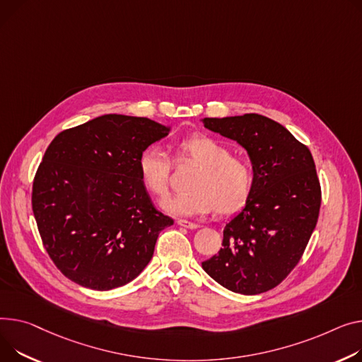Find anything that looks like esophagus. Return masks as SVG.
Instances as JSON below:
<instances>
[{"mask_svg": "<svg viewBox=\"0 0 362 362\" xmlns=\"http://www.w3.org/2000/svg\"><path fill=\"white\" fill-rule=\"evenodd\" d=\"M177 224H179L180 227H185V228H189V230L199 228V224H197V223H192V221H187V220H177Z\"/></svg>", "mask_w": 362, "mask_h": 362, "instance_id": "esophagus-1", "label": "esophagus"}]
</instances>
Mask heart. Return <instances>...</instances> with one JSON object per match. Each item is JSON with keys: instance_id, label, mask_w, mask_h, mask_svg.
I'll list each match as a JSON object with an SVG mask.
<instances>
[{"instance_id": "b5f03b06", "label": "heart", "mask_w": 362, "mask_h": 362, "mask_svg": "<svg viewBox=\"0 0 362 362\" xmlns=\"http://www.w3.org/2000/svg\"><path fill=\"white\" fill-rule=\"evenodd\" d=\"M175 160L190 161L198 167L182 195L163 202V209L176 215L208 214L214 208L220 215H233L242 211L255 189V170L242 157L231 156L227 146L208 135L195 134L180 139ZM142 186L151 195L163 198L168 194L172 161L158 146L144 148L136 161Z\"/></svg>"}]
</instances>
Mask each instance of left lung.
<instances>
[{
    "instance_id": "left-lung-1",
    "label": "left lung",
    "mask_w": 362,
    "mask_h": 362,
    "mask_svg": "<svg viewBox=\"0 0 362 362\" xmlns=\"http://www.w3.org/2000/svg\"><path fill=\"white\" fill-rule=\"evenodd\" d=\"M202 122L246 148L256 177L247 205L224 228L223 249L202 268L233 293L269 291L297 267L317 224L322 189L315 160L304 144L267 116Z\"/></svg>"
}]
</instances>
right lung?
Returning a JSON list of instances; mask_svg holds the SVG:
<instances>
[{
	"label": "right lung",
	"mask_w": 362,
	"mask_h": 362,
	"mask_svg": "<svg viewBox=\"0 0 362 362\" xmlns=\"http://www.w3.org/2000/svg\"><path fill=\"white\" fill-rule=\"evenodd\" d=\"M167 135L148 117L105 115L49 144L33 179L32 208L43 247L68 279L107 291L147 267L173 220L153 205L136 161Z\"/></svg>",
	"instance_id": "add662e5"
}]
</instances>
